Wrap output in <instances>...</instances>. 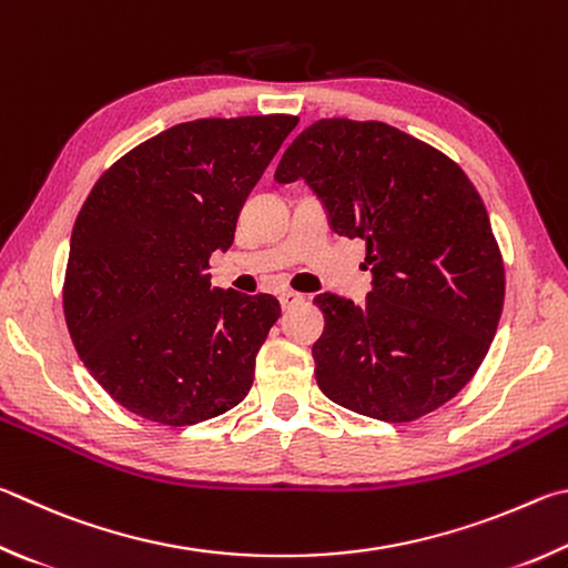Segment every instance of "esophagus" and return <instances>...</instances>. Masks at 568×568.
I'll use <instances>...</instances> for the list:
<instances>
[{
  "instance_id": "34e87169",
  "label": "esophagus",
  "mask_w": 568,
  "mask_h": 568,
  "mask_svg": "<svg viewBox=\"0 0 568 568\" xmlns=\"http://www.w3.org/2000/svg\"><path fill=\"white\" fill-rule=\"evenodd\" d=\"M278 302H282L284 310H292V306L304 302V296L296 294V292H282V294H278Z\"/></svg>"
}]
</instances>
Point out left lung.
<instances>
[{"label": "left lung", "instance_id": "left-lung-1", "mask_svg": "<svg viewBox=\"0 0 568 568\" xmlns=\"http://www.w3.org/2000/svg\"><path fill=\"white\" fill-rule=\"evenodd\" d=\"M274 179H304L334 232L366 242V302L314 300L320 389L379 422L419 419L459 394L504 306L501 254L469 176L396 126L322 119L290 144Z\"/></svg>", "mask_w": 568, "mask_h": 568}]
</instances>
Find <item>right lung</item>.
Returning <instances> with one entry per match:
<instances>
[{"mask_svg":"<svg viewBox=\"0 0 568 568\" xmlns=\"http://www.w3.org/2000/svg\"><path fill=\"white\" fill-rule=\"evenodd\" d=\"M300 119H196L106 169L69 242L64 316L104 392L149 422L184 426L244 399L278 320L272 294L212 286L242 206Z\"/></svg>","mask_w":568,"mask_h":568,"instance_id":"obj_1","label":"right lung"}]
</instances>
